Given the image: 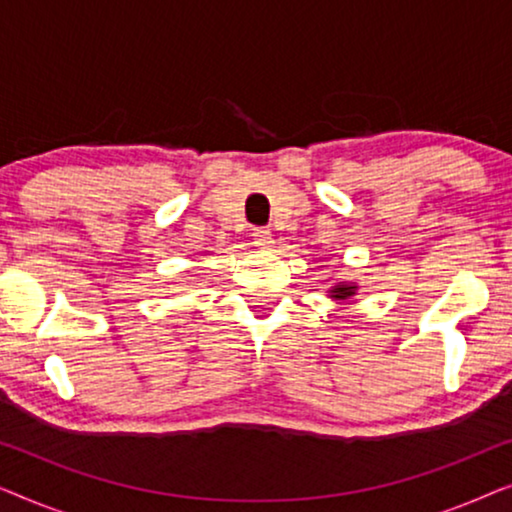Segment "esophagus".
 <instances>
[{
    "label": "esophagus",
    "instance_id": "34e87169",
    "mask_svg": "<svg viewBox=\"0 0 512 512\" xmlns=\"http://www.w3.org/2000/svg\"><path fill=\"white\" fill-rule=\"evenodd\" d=\"M251 237H254V242L258 244V247H270L272 244V233L270 230H265V228H254V233H251Z\"/></svg>",
    "mask_w": 512,
    "mask_h": 512
}]
</instances>
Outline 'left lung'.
<instances>
[{
    "mask_svg": "<svg viewBox=\"0 0 512 512\" xmlns=\"http://www.w3.org/2000/svg\"><path fill=\"white\" fill-rule=\"evenodd\" d=\"M331 298L333 300H347V298H352L354 293H356V286L354 284H347V282H340L338 286H333L331 291Z\"/></svg>",
    "mask_w": 512,
    "mask_h": 512,
    "instance_id": "1",
    "label": "left lung"
}]
</instances>
